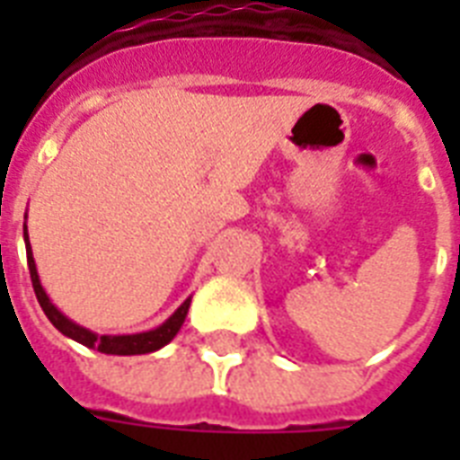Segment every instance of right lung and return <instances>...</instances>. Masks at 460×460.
Listing matches in <instances>:
<instances>
[{"mask_svg": "<svg viewBox=\"0 0 460 460\" xmlns=\"http://www.w3.org/2000/svg\"><path fill=\"white\" fill-rule=\"evenodd\" d=\"M23 238H25V252H28V270H31V281L32 288H35V296H38L40 307L45 310L47 320L52 322L54 327L59 329L61 334L68 336V339H74V341L83 343V346H88V349H97L100 353H107V356H140V353H153V350H159L162 346L172 341L173 336L179 334L181 324L186 320L188 307H190V298L181 303L179 310L169 317L166 322H162L157 329H150V332H140V334H121V336H110V334H95V332H90V329L81 327V324H75L66 317V314H61L54 303L49 301V296L45 294V288L40 284L38 270H35V260H32V251L31 243H28V229H25L23 224Z\"/></svg>", "mask_w": 460, "mask_h": 460, "instance_id": "obj_1", "label": "right lung"}]
</instances>
